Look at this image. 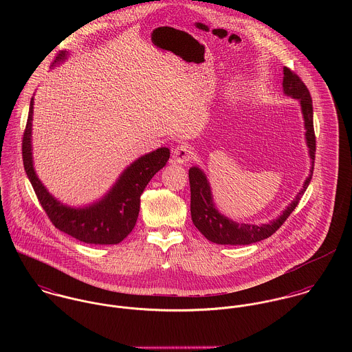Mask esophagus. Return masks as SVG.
Instances as JSON below:
<instances>
[{"label": "esophagus", "mask_w": 352, "mask_h": 352, "mask_svg": "<svg viewBox=\"0 0 352 352\" xmlns=\"http://www.w3.org/2000/svg\"><path fill=\"white\" fill-rule=\"evenodd\" d=\"M192 157H194V151L187 145H179L173 151V158L179 164H184L187 161H191Z\"/></svg>", "instance_id": "obj_1"}]
</instances>
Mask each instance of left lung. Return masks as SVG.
I'll list each match as a JSON object with an SVG mask.
<instances>
[{
    "label": "left lung",
    "mask_w": 352,
    "mask_h": 352,
    "mask_svg": "<svg viewBox=\"0 0 352 352\" xmlns=\"http://www.w3.org/2000/svg\"><path fill=\"white\" fill-rule=\"evenodd\" d=\"M283 92L293 99H298L301 102L302 113L306 129V142L309 148V154L311 158V169L309 177L305 180L301 191L296 199L289 204L283 214L270 223L264 225H248L237 223L222 214L218 212L212 203L210 184L207 177L199 168L192 166L188 172L190 187H191V218L194 225L198 228L201 234L211 243L222 245H250L253 243L261 241L272 236L289 218L301 201L303 192L306 191L314 166V154H316V135L313 127V101L309 89L303 84L300 76L289 67H283Z\"/></svg>",
    "instance_id": "obj_1"
}]
</instances>
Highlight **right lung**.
<instances>
[{
	"instance_id": "obj_1",
	"label": "right lung",
	"mask_w": 352,
	"mask_h": 352,
	"mask_svg": "<svg viewBox=\"0 0 352 352\" xmlns=\"http://www.w3.org/2000/svg\"><path fill=\"white\" fill-rule=\"evenodd\" d=\"M65 56L66 52H60L55 62L62 60ZM32 111L34 99H31L23 134V164L38 201L52 225L60 232L87 244H119L134 229L140 214L141 195L151 177L165 166L170 154L169 149L160 148L134 161L101 201L84 208H72L54 199L34 170L31 153Z\"/></svg>"
}]
</instances>
